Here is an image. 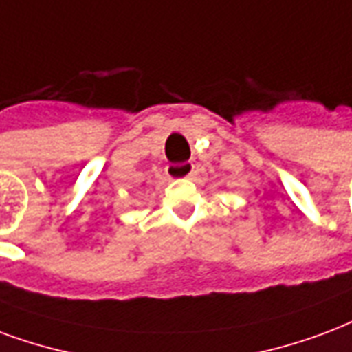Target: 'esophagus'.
<instances>
[{"label": "esophagus", "instance_id": "esophagus-1", "mask_svg": "<svg viewBox=\"0 0 352 352\" xmlns=\"http://www.w3.org/2000/svg\"><path fill=\"white\" fill-rule=\"evenodd\" d=\"M168 175L169 177H184V179H190V177L196 175V169L192 164H169L168 166Z\"/></svg>", "mask_w": 352, "mask_h": 352}]
</instances>
